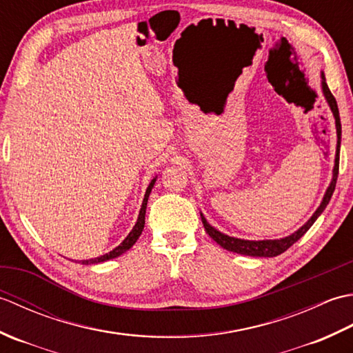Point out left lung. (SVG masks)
Segmentation results:
<instances>
[{"label": "left lung", "instance_id": "8db88e82", "mask_svg": "<svg viewBox=\"0 0 353 353\" xmlns=\"http://www.w3.org/2000/svg\"><path fill=\"white\" fill-rule=\"evenodd\" d=\"M321 91H323L325 100L329 104V108L332 110V115L335 119V129H336V150H335V162H334V170H332V179L331 183H329L327 190L323 196V200H321L320 206L316 209V212L311 215V219L306 221L301 229H297L294 234H291L285 238L281 239H261V241H250V239H241V238H234L229 236L223 232L216 230L214 226L208 223V220L205 219V215L200 212L201 216V223H203L206 234L211 236L216 244H220L223 249H226L229 252L234 253H239V254H245V256H254V258H273L277 256V254L283 253L287 249L294 244L296 241H299L308 230L314 221H316L319 216L321 215V212L325 211V208L327 206L329 200H331L334 190H335V183H336V177H339V163H340V144H341V121H340V114H339V106H336V101L334 99V95L331 94L326 83L325 74L321 71Z\"/></svg>", "mask_w": 353, "mask_h": 353}]
</instances>
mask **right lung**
I'll use <instances>...</instances> for the list:
<instances>
[{
	"instance_id": "right-lung-1",
	"label": "right lung",
	"mask_w": 353,
	"mask_h": 353,
	"mask_svg": "<svg viewBox=\"0 0 353 353\" xmlns=\"http://www.w3.org/2000/svg\"><path fill=\"white\" fill-rule=\"evenodd\" d=\"M157 176L153 179L152 182H150V185L147 186V191L144 194V200H142V205H141V209H139V215H138V221L134 223L133 229L130 230V234L127 235L124 238V241L119 244L118 247H115L114 250H110L109 253L103 254V256H99V258H94V259H86L81 262V264L85 265H89V264H100V262H104V261H109V259H114V258H118L121 256L123 253H125L127 250L130 249V247L138 241V238L141 236L142 230H144V224H145V209H147V201H148V197H150V192H152L153 186H154V182H156Z\"/></svg>"
}]
</instances>
